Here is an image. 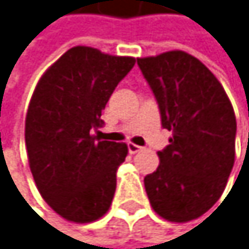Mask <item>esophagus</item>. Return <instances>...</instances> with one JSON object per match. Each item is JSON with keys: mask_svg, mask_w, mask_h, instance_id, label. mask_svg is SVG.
Here are the masks:
<instances>
[{"mask_svg": "<svg viewBox=\"0 0 249 249\" xmlns=\"http://www.w3.org/2000/svg\"><path fill=\"white\" fill-rule=\"evenodd\" d=\"M143 147H140V146H137V144H134V143H128V152L130 153H137V152H140Z\"/></svg>", "mask_w": 249, "mask_h": 249, "instance_id": "1", "label": "esophagus"}]
</instances>
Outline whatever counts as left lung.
Returning a JSON list of instances; mask_svg holds the SVG:
<instances>
[{
    "label": "left lung",
    "mask_w": 249,
    "mask_h": 249,
    "mask_svg": "<svg viewBox=\"0 0 249 249\" xmlns=\"http://www.w3.org/2000/svg\"><path fill=\"white\" fill-rule=\"evenodd\" d=\"M173 131L158 152L156 171L144 177L155 213L173 223L205 214L221 196L235 164L236 118L223 85L196 57L180 50L137 59Z\"/></svg>",
    "instance_id": "8db88e82"
}]
</instances>
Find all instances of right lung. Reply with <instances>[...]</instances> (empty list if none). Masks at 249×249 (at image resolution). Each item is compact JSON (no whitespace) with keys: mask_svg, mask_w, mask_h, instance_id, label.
I'll return each instance as SVG.
<instances>
[{"mask_svg":"<svg viewBox=\"0 0 249 249\" xmlns=\"http://www.w3.org/2000/svg\"><path fill=\"white\" fill-rule=\"evenodd\" d=\"M134 63V57L78 45L36 84L25 121L29 167L44 201L68 221H96L112 204L116 170L128 147L102 140L97 128L109 97Z\"/></svg>","mask_w":249,"mask_h":249,"instance_id":"add662e5","label":"right lung"}]
</instances>
